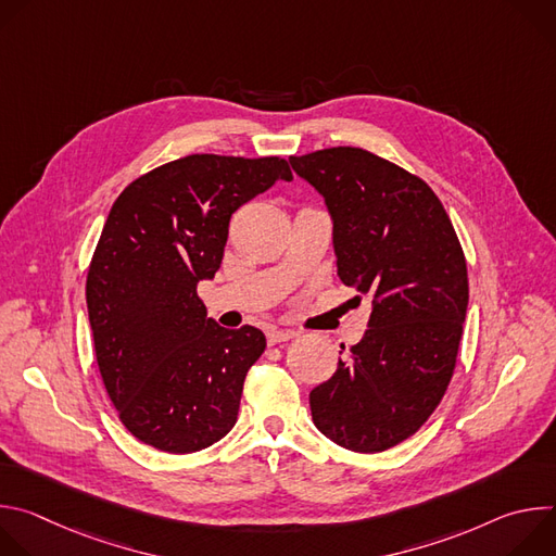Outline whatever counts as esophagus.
Returning <instances> with one entry per match:
<instances>
[{
    "label": "esophagus",
    "instance_id": "34e87169",
    "mask_svg": "<svg viewBox=\"0 0 556 556\" xmlns=\"http://www.w3.org/2000/svg\"><path fill=\"white\" fill-rule=\"evenodd\" d=\"M294 337H296V332H294V330H279V328H270V330L266 332V339H268V343H270V345L283 343V341H290V339H294Z\"/></svg>",
    "mask_w": 556,
    "mask_h": 556
}]
</instances>
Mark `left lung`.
Here are the masks:
<instances>
[{
    "instance_id": "1",
    "label": "left lung",
    "mask_w": 556,
    "mask_h": 556,
    "mask_svg": "<svg viewBox=\"0 0 556 556\" xmlns=\"http://www.w3.org/2000/svg\"><path fill=\"white\" fill-rule=\"evenodd\" d=\"M290 165L326 200L341 281L371 296L365 337L309 391L312 420L339 446L378 453L414 435L451 382L466 260L431 187L384 157L332 147Z\"/></svg>"
}]
</instances>
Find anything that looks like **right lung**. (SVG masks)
Segmentation results:
<instances>
[{
    "instance_id": "add662e5",
    "label": "right lung",
    "mask_w": 556,
    "mask_h": 556,
    "mask_svg": "<svg viewBox=\"0 0 556 556\" xmlns=\"http://www.w3.org/2000/svg\"><path fill=\"white\" fill-rule=\"evenodd\" d=\"M277 180H292L277 155L193 153L134 180L108 215L86 283L97 363L121 422L153 448L193 453L237 422L266 337L208 319L198 283L222 264L230 215Z\"/></svg>"
}]
</instances>
